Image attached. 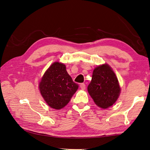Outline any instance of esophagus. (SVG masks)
I'll use <instances>...</instances> for the list:
<instances>
[{
    "instance_id": "34e87169",
    "label": "esophagus",
    "mask_w": 150,
    "mask_h": 150,
    "mask_svg": "<svg viewBox=\"0 0 150 150\" xmlns=\"http://www.w3.org/2000/svg\"><path fill=\"white\" fill-rule=\"evenodd\" d=\"M80 88H81V89H85V88H86L85 84L84 83H81L80 84Z\"/></svg>"
}]
</instances>
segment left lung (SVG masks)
Instances as JSON below:
<instances>
[{
  "label": "left lung",
  "mask_w": 150,
  "mask_h": 150,
  "mask_svg": "<svg viewBox=\"0 0 150 150\" xmlns=\"http://www.w3.org/2000/svg\"><path fill=\"white\" fill-rule=\"evenodd\" d=\"M88 91L95 104L101 108L110 107L116 101L121 89L117 77L110 66L105 64L95 68Z\"/></svg>",
  "instance_id": "obj_1"
}]
</instances>
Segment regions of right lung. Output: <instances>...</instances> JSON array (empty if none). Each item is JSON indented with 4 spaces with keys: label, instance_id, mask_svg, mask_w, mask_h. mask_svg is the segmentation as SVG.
I'll use <instances>...</instances> for the list:
<instances>
[{
    "label": "right lung",
    "instance_id": "right-lung-1",
    "mask_svg": "<svg viewBox=\"0 0 150 150\" xmlns=\"http://www.w3.org/2000/svg\"><path fill=\"white\" fill-rule=\"evenodd\" d=\"M39 85L45 101L56 110L66 106L79 87L68 74L66 66L59 62L48 68Z\"/></svg>",
    "mask_w": 150,
    "mask_h": 150
}]
</instances>
